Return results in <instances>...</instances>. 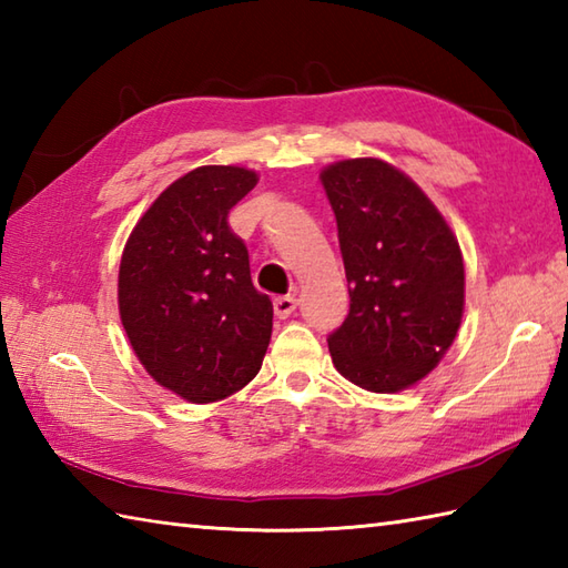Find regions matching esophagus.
<instances>
[{
	"instance_id": "obj_1",
	"label": "esophagus",
	"mask_w": 568,
	"mask_h": 568,
	"mask_svg": "<svg viewBox=\"0 0 568 568\" xmlns=\"http://www.w3.org/2000/svg\"><path fill=\"white\" fill-rule=\"evenodd\" d=\"M295 307H297V300L295 297H291V295H285V297H275V303H273V310H275V317L277 320H287L295 312Z\"/></svg>"
}]
</instances>
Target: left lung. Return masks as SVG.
<instances>
[{"label": "left lung", "mask_w": 568, "mask_h": 568, "mask_svg": "<svg viewBox=\"0 0 568 568\" xmlns=\"http://www.w3.org/2000/svg\"><path fill=\"white\" fill-rule=\"evenodd\" d=\"M320 180L339 229L348 315L329 334L346 381L397 393L439 366L464 317V258L413 180L381 159H348Z\"/></svg>", "instance_id": "8db88e82"}]
</instances>
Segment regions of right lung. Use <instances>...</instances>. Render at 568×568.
Instances as JSON below:
<instances>
[{
	"mask_svg": "<svg viewBox=\"0 0 568 568\" xmlns=\"http://www.w3.org/2000/svg\"><path fill=\"white\" fill-rule=\"evenodd\" d=\"M256 183L239 165L178 178L143 212L119 265V315L141 366L197 405L256 378L271 342L273 305L226 222Z\"/></svg>",
	"mask_w": 568,
	"mask_h": 568,
	"instance_id": "obj_1",
	"label": "right lung"
}]
</instances>
